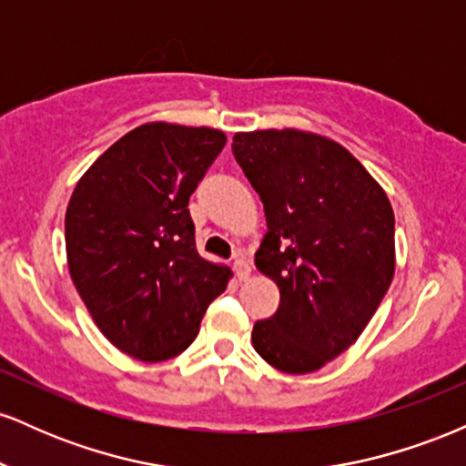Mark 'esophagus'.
<instances>
[{
	"instance_id": "obj_1",
	"label": "esophagus",
	"mask_w": 466,
	"mask_h": 466,
	"mask_svg": "<svg viewBox=\"0 0 466 466\" xmlns=\"http://www.w3.org/2000/svg\"><path fill=\"white\" fill-rule=\"evenodd\" d=\"M234 271H237L238 280H248L249 278V260L245 258L243 251H238V254L234 256Z\"/></svg>"
}]
</instances>
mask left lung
Wrapping results in <instances>:
<instances>
[{
    "mask_svg": "<svg viewBox=\"0 0 466 466\" xmlns=\"http://www.w3.org/2000/svg\"><path fill=\"white\" fill-rule=\"evenodd\" d=\"M232 153L265 208L256 267L280 289L251 344L282 372L319 370L355 344L392 282V206L344 147L315 133H237Z\"/></svg>",
    "mask_w": 466,
    "mask_h": 466,
    "instance_id": "8db88e82",
    "label": "left lung"
}]
</instances>
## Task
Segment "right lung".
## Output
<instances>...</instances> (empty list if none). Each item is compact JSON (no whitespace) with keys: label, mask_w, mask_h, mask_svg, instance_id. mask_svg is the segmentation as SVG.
<instances>
[{"label":"right lung","mask_w":466,"mask_h":466,"mask_svg":"<svg viewBox=\"0 0 466 466\" xmlns=\"http://www.w3.org/2000/svg\"><path fill=\"white\" fill-rule=\"evenodd\" d=\"M226 133L142 125L80 177L66 215L67 265L96 326L116 349L162 361L192 344L229 269L203 260L188 199Z\"/></svg>","instance_id":"obj_1"}]
</instances>
